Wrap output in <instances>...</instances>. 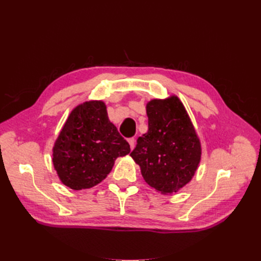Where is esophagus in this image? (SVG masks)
I'll return each instance as SVG.
<instances>
[{"label": "esophagus", "instance_id": "obj_1", "mask_svg": "<svg viewBox=\"0 0 261 261\" xmlns=\"http://www.w3.org/2000/svg\"><path fill=\"white\" fill-rule=\"evenodd\" d=\"M128 143H129L130 149L135 148V138H129V139H128Z\"/></svg>", "mask_w": 261, "mask_h": 261}]
</instances>
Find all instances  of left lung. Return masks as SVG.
Instances as JSON below:
<instances>
[{"label":"left lung","mask_w":261,"mask_h":261,"mask_svg":"<svg viewBox=\"0 0 261 261\" xmlns=\"http://www.w3.org/2000/svg\"><path fill=\"white\" fill-rule=\"evenodd\" d=\"M148 132L137 139L130 156L146 183L168 195L192 180L201 159V144L177 96L152 99L146 106Z\"/></svg>","instance_id":"8db88e82"}]
</instances>
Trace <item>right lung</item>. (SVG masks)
<instances>
[{
    "label": "right lung",
    "mask_w": 261,
    "mask_h": 261,
    "mask_svg": "<svg viewBox=\"0 0 261 261\" xmlns=\"http://www.w3.org/2000/svg\"><path fill=\"white\" fill-rule=\"evenodd\" d=\"M52 151L62 184L81 191L101 183L130 147L110 122L105 102L91 100L72 110Z\"/></svg>",
    "instance_id": "add662e5"
}]
</instances>
